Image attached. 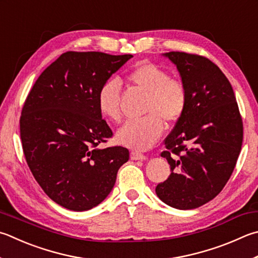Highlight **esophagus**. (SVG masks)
I'll list each match as a JSON object with an SVG mask.
<instances>
[{
	"mask_svg": "<svg viewBox=\"0 0 258 258\" xmlns=\"http://www.w3.org/2000/svg\"><path fill=\"white\" fill-rule=\"evenodd\" d=\"M131 159H132V160H145L147 157L138 151H132L131 152Z\"/></svg>",
	"mask_w": 258,
	"mask_h": 258,
	"instance_id": "obj_1",
	"label": "esophagus"
}]
</instances>
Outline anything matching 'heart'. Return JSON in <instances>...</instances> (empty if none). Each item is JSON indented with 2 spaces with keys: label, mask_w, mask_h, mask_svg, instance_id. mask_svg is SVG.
<instances>
[{
  "label": "heart",
  "mask_w": 258,
  "mask_h": 258,
  "mask_svg": "<svg viewBox=\"0 0 258 258\" xmlns=\"http://www.w3.org/2000/svg\"><path fill=\"white\" fill-rule=\"evenodd\" d=\"M126 81L147 92L144 114L140 119L126 121L117 132L118 142L134 150L151 148L163 132V120L175 123L184 114L187 106V90L184 83L170 78L167 71L153 63H139L126 74ZM120 84L108 80L100 87L97 105L100 114L110 121L121 118Z\"/></svg>",
  "instance_id": "heart-1"
}]
</instances>
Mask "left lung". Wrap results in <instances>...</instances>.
<instances>
[{
    "instance_id": "left-lung-1",
    "label": "left lung",
    "mask_w": 258,
    "mask_h": 258,
    "mask_svg": "<svg viewBox=\"0 0 258 258\" xmlns=\"http://www.w3.org/2000/svg\"><path fill=\"white\" fill-rule=\"evenodd\" d=\"M187 90V106L161 152L170 176L158 184L163 203L179 210L202 207L230 178L242 144V119L230 82L204 56L166 53Z\"/></svg>"
}]
</instances>
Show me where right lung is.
<instances>
[{
	"label": "right lung",
	"instance_id": "right-lung-1",
	"mask_svg": "<svg viewBox=\"0 0 258 258\" xmlns=\"http://www.w3.org/2000/svg\"><path fill=\"white\" fill-rule=\"evenodd\" d=\"M131 57L63 53L44 70L23 104L20 137L26 161L39 186L60 207L78 212L97 207L130 159L126 148H97L113 137L97 95Z\"/></svg>",
	"mask_w": 258,
	"mask_h": 258
}]
</instances>
